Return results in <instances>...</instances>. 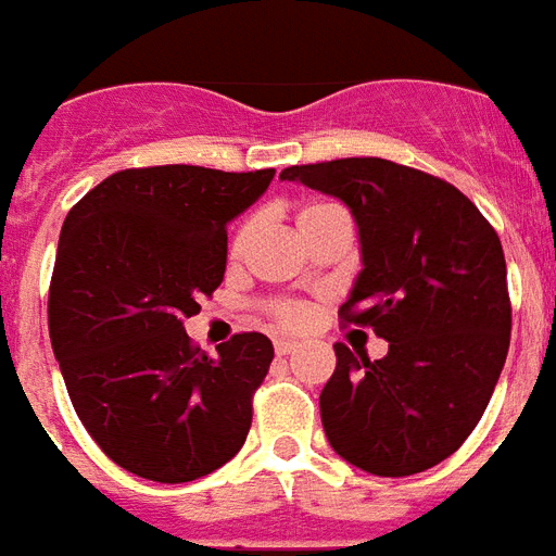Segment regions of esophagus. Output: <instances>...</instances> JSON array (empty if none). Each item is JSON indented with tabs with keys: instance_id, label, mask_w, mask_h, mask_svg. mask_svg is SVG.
Returning a JSON list of instances; mask_svg holds the SVG:
<instances>
[{
	"instance_id": "1",
	"label": "esophagus",
	"mask_w": 556,
	"mask_h": 556,
	"mask_svg": "<svg viewBox=\"0 0 556 556\" xmlns=\"http://www.w3.org/2000/svg\"><path fill=\"white\" fill-rule=\"evenodd\" d=\"M296 348H300V344L288 342V339H277V342H274V350H277V356H291V353Z\"/></svg>"
}]
</instances>
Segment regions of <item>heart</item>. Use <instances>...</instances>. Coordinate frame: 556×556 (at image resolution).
<instances>
[{"mask_svg":"<svg viewBox=\"0 0 556 556\" xmlns=\"http://www.w3.org/2000/svg\"><path fill=\"white\" fill-rule=\"evenodd\" d=\"M325 212H333V206H305L300 212V223H307L311 217H319V214ZM249 235L251 228H240V235L235 237V245H231V251L235 254H240L242 249H245V242H249ZM274 316H277V321L282 325V328H302L307 319V311L302 305H293V302H279L277 307H274Z\"/></svg>","mask_w":556,"mask_h":556,"instance_id":"b5f03b06","label":"heart"}]
</instances>
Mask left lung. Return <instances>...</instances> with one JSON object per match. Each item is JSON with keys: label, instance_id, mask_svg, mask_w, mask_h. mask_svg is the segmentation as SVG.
Returning a JSON list of instances; mask_svg holds the SVG:
<instances>
[{"label": "left lung", "instance_id": "left-lung-1", "mask_svg": "<svg viewBox=\"0 0 556 556\" xmlns=\"http://www.w3.org/2000/svg\"><path fill=\"white\" fill-rule=\"evenodd\" d=\"M279 180L350 208L362 270L339 314L390 342L376 362L333 344L319 395L330 446L379 478L441 464L478 427L506 365L511 305L494 228L455 186L384 157L288 166Z\"/></svg>", "mask_w": 556, "mask_h": 556}]
</instances>
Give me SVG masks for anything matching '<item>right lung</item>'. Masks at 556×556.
Listing matches in <instances>:
<instances>
[{"mask_svg": "<svg viewBox=\"0 0 556 556\" xmlns=\"http://www.w3.org/2000/svg\"><path fill=\"white\" fill-rule=\"evenodd\" d=\"M274 169H124L78 200L59 237L50 342L78 418L121 469L189 483L235 458L274 344L237 333L217 356L184 319L223 282L226 226Z\"/></svg>", "mask_w": 556, "mask_h": 556, "instance_id": "right-lung-1", "label": "right lung"}]
</instances>
